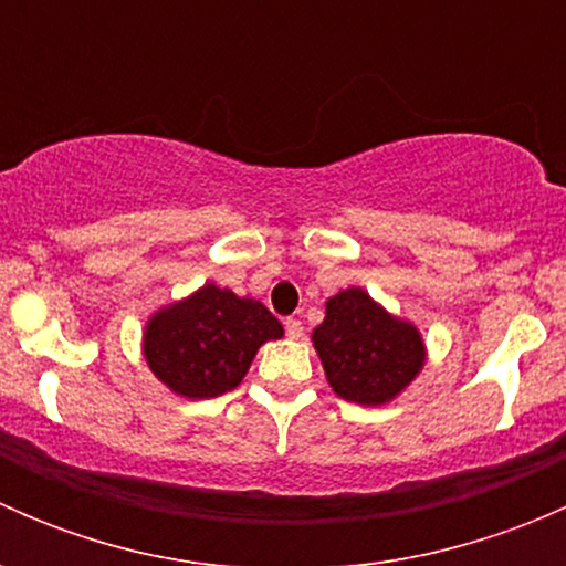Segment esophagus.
Here are the masks:
<instances>
[{
  "instance_id": "esophagus-1",
  "label": "esophagus",
  "mask_w": 566,
  "mask_h": 566,
  "mask_svg": "<svg viewBox=\"0 0 566 566\" xmlns=\"http://www.w3.org/2000/svg\"><path fill=\"white\" fill-rule=\"evenodd\" d=\"M284 331H287L290 339H301L304 336V323L298 317H287L284 319Z\"/></svg>"
}]
</instances>
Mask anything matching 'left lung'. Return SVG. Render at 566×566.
Listing matches in <instances>:
<instances>
[{"label": "left lung", "instance_id": "obj_1", "mask_svg": "<svg viewBox=\"0 0 566 566\" xmlns=\"http://www.w3.org/2000/svg\"><path fill=\"white\" fill-rule=\"evenodd\" d=\"M312 342L331 389L358 405L389 402L424 364L416 325L391 317L361 287L328 298Z\"/></svg>", "mask_w": 566, "mask_h": 566}]
</instances>
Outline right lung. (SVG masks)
Returning a JSON list of instances; mask_svg holds the SVG:
<instances>
[{
	"mask_svg": "<svg viewBox=\"0 0 566 566\" xmlns=\"http://www.w3.org/2000/svg\"><path fill=\"white\" fill-rule=\"evenodd\" d=\"M282 334V323L260 301L205 284L191 298L150 317L145 358L175 394L210 399L235 389L260 345Z\"/></svg>",
	"mask_w": 566,
	"mask_h": 566,
	"instance_id": "add662e5",
	"label": "right lung"
}]
</instances>
